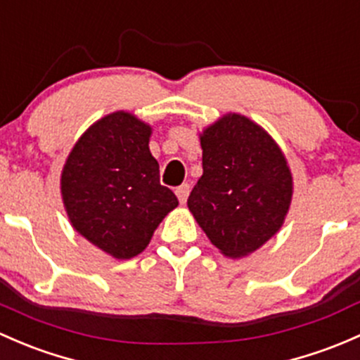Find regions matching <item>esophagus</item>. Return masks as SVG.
I'll list each match as a JSON object with an SVG mask.
<instances>
[{"mask_svg": "<svg viewBox=\"0 0 360 360\" xmlns=\"http://www.w3.org/2000/svg\"><path fill=\"white\" fill-rule=\"evenodd\" d=\"M176 195H177V198H179L181 203H186L188 195H190V184L184 183V184H181V186H177Z\"/></svg>", "mask_w": 360, "mask_h": 360, "instance_id": "esophagus-1", "label": "esophagus"}]
</instances>
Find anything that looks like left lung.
Returning <instances> with one entry per match:
<instances>
[{"mask_svg": "<svg viewBox=\"0 0 360 360\" xmlns=\"http://www.w3.org/2000/svg\"><path fill=\"white\" fill-rule=\"evenodd\" d=\"M200 139L203 174L188 207L224 255H248L278 233L288 212L291 174L285 157L266 131L236 113Z\"/></svg>", "mask_w": 360, "mask_h": 360, "instance_id": "left-lung-1", "label": "left lung"}]
</instances>
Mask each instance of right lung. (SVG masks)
Returning <instances> with one entry per match:
<instances>
[{
  "label": "right lung",
  "instance_id": "obj_1",
  "mask_svg": "<svg viewBox=\"0 0 360 360\" xmlns=\"http://www.w3.org/2000/svg\"><path fill=\"white\" fill-rule=\"evenodd\" d=\"M150 132L131 113H110L84 132L63 167L62 195L72 226L115 259L141 253L179 203L160 184Z\"/></svg>",
  "mask_w": 360,
  "mask_h": 360
}]
</instances>
